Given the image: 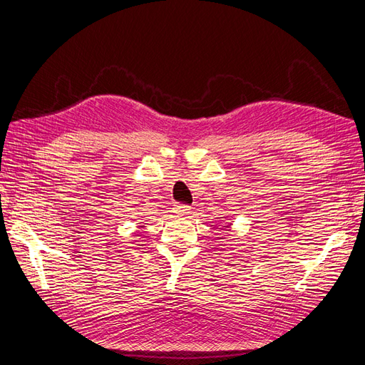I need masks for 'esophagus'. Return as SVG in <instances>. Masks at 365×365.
<instances>
[{
  "instance_id": "esophagus-1",
  "label": "esophagus",
  "mask_w": 365,
  "mask_h": 365,
  "mask_svg": "<svg viewBox=\"0 0 365 365\" xmlns=\"http://www.w3.org/2000/svg\"><path fill=\"white\" fill-rule=\"evenodd\" d=\"M173 209H174L175 213H179V215H186L187 212L191 210L190 206H187V205H182V203H175Z\"/></svg>"
}]
</instances>
